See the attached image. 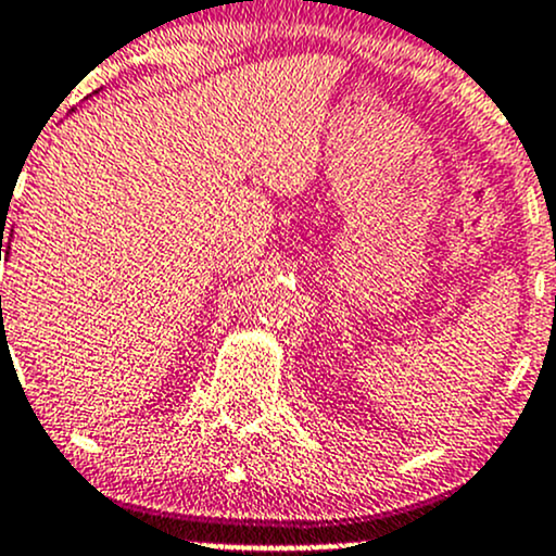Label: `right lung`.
Listing matches in <instances>:
<instances>
[{"label":"right lung","mask_w":556,"mask_h":556,"mask_svg":"<svg viewBox=\"0 0 556 556\" xmlns=\"http://www.w3.org/2000/svg\"><path fill=\"white\" fill-rule=\"evenodd\" d=\"M0 240H4V235L0 237ZM2 255H4V258L10 255V242H8V245H2V242H0V258H2ZM0 306H2V298H0Z\"/></svg>","instance_id":"add662e5"}]
</instances>
